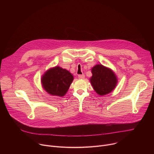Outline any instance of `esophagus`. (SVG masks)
Instances as JSON below:
<instances>
[{"mask_svg":"<svg viewBox=\"0 0 154 154\" xmlns=\"http://www.w3.org/2000/svg\"><path fill=\"white\" fill-rule=\"evenodd\" d=\"M78 77H79V79H85V75H83V74H82V75H78Z\"/></svg>","mask_w":154,"mask_h":154,"instance_id":"34e87169","label":"esophagus"}]
</instances>
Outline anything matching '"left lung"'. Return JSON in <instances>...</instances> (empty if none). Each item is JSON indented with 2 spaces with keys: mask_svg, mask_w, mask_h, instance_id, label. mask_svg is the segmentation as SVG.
<instances>
[{
  "mask_svg": "<svg viewBox=\"0 0 154 154\" xmlns=\"http://www.w3.org/2000/svg\"><path fill=\"white\" fill-rule=\"evenodd\" d=\"M91 72L93 75L90 80L97 94L105 96L114 90L118 78L112 69L98 64L92 68Z\"/></svg>",
  "mask_w": 154,
  "mask_h": 154,
  "instance_id": "1",
  "label": "left lung"
}]
</instances>
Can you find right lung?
Listing matches in <instances>:
<instances>
[{
  "label": "right lung",
  "instance_id": "1",
  "mask_svg": "<svg viewBox=\"0 0 154 154\" xmlns=\"http://www.w3.org/2000/svg\"><path fill=\"white\" fill-rule=\"evenodd\" d=\"M73 80L74 77L69 71L57 66L45 72L41 82L44 90L48 94L63 97L68 92Z\"/></svg>",
  "mask_w": 154,
  "mask_h": 154
}]
</instances>
